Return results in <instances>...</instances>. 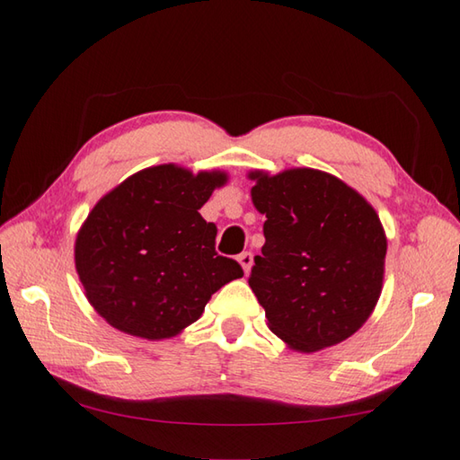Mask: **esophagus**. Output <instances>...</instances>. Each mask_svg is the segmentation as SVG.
<instances>
[{"instance_id": "34e87169", "label": "esophagus", "mask_w": 460, "mask_h": 460, "mask_svg": "<svg viewBox=\"0 0 460 460\" xmlns=\"http://www.w3.org/2000/svg\"><path fill=\"white\" fill-rule=\"evenodd\" d=\"M237 261L241 263V268H243V271L247 274V271L252 270V266H253V253H252V252L239 253V255H237Z\"/></svg>"}]
</instances>
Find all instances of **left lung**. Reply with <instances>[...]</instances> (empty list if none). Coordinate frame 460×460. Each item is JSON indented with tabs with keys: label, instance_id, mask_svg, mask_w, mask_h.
<instances>
[{
	"label": "left lung",
	"instance_id": "8db88e82",
	"mask_svg": "<svg viewBox=\"0 0 460 460\" xmlns=\"http://www.w3.org/2000/svg\"><path fill=\"white\" fill-rule=\"evenodd\" d=\"M266 215L261 255L249 286L270 329L296 351L313 353L351 337L377 305L387 241L359 192L321 170L249 174Z\"/></svg>",
	"mask_w": 460,
	"mask_h": 460
}]
</instances>
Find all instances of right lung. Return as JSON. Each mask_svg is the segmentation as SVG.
Masks as SVG:
<instances>
[{"instance_id":"right-lung-1","label":"right lung","mask_w":460,"mask_h":460,"mask_svg":"<svg viewBox=\"0 0 460 460\" xmlns=\"http://www.w3.org/2000/svg\"><path fill=\"white\" fill-rule=\"evenodd\" d=\"M223 172L194 176L172 164L142 170L101 199L75 243V263L93 308L134 337H174L199 321L211 296L243 276L215 252L217 225L199 208Z\"/></svg>"}]
</instances>
